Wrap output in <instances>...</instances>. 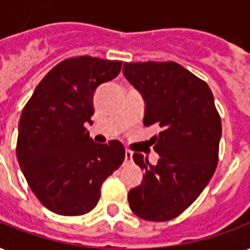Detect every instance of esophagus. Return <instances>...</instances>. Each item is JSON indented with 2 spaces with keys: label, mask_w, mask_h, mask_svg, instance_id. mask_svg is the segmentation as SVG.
Segmentation results:
<instances>
[{
  "label": "esophagus",
  "mask_w": 250,
  "mask_h": 250,
  "mask_svg": "<svg viewBox=\"0 0 250 250\" xmlns=\"http://www.w3.org/2000/svg\"><path fill=\"white\" fill-rule=\"evenodd\" d=\"M125 162H131V160H132V152H131L130 149H125Z\"/></svg>",
  "instance_id": "obj_1"
}]
</instances>
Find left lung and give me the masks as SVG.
Instances as JSON below:
<instances>
[{
    "label": "left lung",
    "mask_w": 250,
    "mask_h": 250,
    "mask_svg": "<svg viewBox=\"0 0 250 250\" xmlns=\"http://www.w3.org/2000/svg\"><path fill=\"white\" fill-rule=\"evenodd\" d=\"M123 75L143 97L146 127L153 136L158 163L132 155L143 180L128 192L131 210L140 219H175L199 197L219 162L221 120L209 86L175 62L123 64Z\"/></svg>",
    "instance_id": "8db88e82"
}]
</instances>
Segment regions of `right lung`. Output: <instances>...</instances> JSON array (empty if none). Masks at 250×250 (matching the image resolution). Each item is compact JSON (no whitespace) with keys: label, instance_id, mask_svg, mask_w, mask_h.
Listing matches in <instances>:
<instances>
[{"label":"right lung","instance_id":"1","mask_svg":"<svg viewBox=\"0 0 250 250\" xmlns=\"http://www.w3.org/2000/svg\"><path fill=\"white\" fill-rule=\"evenodd\" d=\"M120 61L92 57L64 59L37 86L18 123L17 159L33 193L62 216L92 210L102 183L125 160L119 140L92 142V98L118 77Z\"/></svg>","mask_w":250,"mask_h":250}]
</instances>
